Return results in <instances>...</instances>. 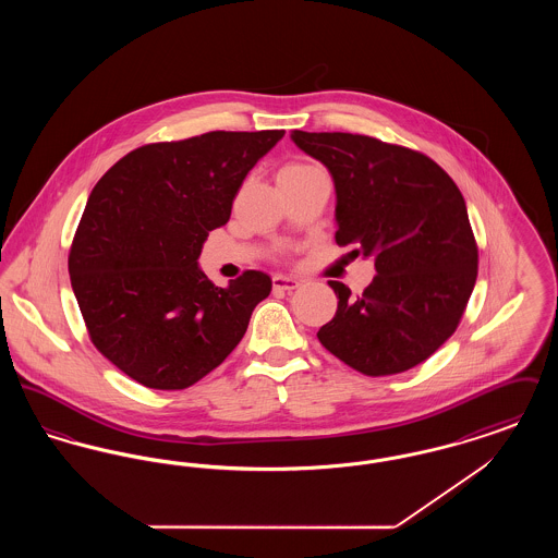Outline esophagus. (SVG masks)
<instances>
[{"instance_id":"1","label":"esophagus","mask_w":558,"mask_h":558,"mask_svg":"<svg viewBox=\"0 0 558 558\" xmlns=\"http://www.w3.org/2000/svg\"><path fill=\"white\" fill-rule=\"evenodd\" d=\"M271 284H274V289L276 291H294L296 287H299V280H294V278H289V276H274L271 278Z\"/></svg>"}]
</instances>
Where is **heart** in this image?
Masks as SVG:
<instances>
[{"label":"heart","mask_w":558,"mask_h":558,"mask_svg":"<svg viewBox=\"0 0 558 558\" xmlns=\"http://www.w3.org/2000/svg\"><path fill=\"white\" fill-rule=\"evenodd\" d=\"M310 169H314L310 162H289V165H284L282 169H280V173H303V171H310Z\"/></svg>","instance_id":"1"}]
</instances>
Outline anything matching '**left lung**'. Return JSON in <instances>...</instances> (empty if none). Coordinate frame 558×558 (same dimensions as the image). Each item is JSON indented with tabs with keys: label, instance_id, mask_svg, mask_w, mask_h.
<instances>
[{
	"label": "left lung",
	"instance_id": "left-lung-1",
	"mask_svg": "<svg viewBox=\"0 0 558 558\" xmlns=\"http://www.w3.org/2000/svg\"><path fill=\"white\" fill-rule=\"evenodd\" d=\"M337 190L339 246L374 257L362 294L330 280L337 314L318 330L335 357L366 376L423 364L456 332L477 280L478 248L462 192L423 153L360 133L292 132Z\"/></svg>",
	"mask_w": 558,
	"mask_h": 558
}]
</instances>
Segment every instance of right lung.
I'll return each mask as SVG.
<instances>
[{
	"mask_svg": "<svg viewBox=\"0 0 558 558\" xmlns=\"http://www.w3.org/2000/svg\"><path fill=\"white\" fill-rule=\"evenodd\" d=\"M284 130L209 132L146 144L94 186L69 253L71 284L94 347L135 383L178 391L239 345L267 274L228 289L198 269L203 242L228 223L246 173Z\"/></svg>",
	"mask_w": 558,
	"mask_h": 558,
	"instance_id": "add662e5",
	"label": "right lung"
}]
</instances>
